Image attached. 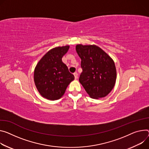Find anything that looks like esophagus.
Masks as SVG:
<instances>
[{"mask_svg": "<svg viewBox=\"0 0 149 149\" xmlns=\"http://www.w3.org/2000/svg\"><path fill=\"white\" fill-rule=\"evenodd\" d=\"M74 77H75V79H77L78 78V74L75 72V73L74 74Z\"/></svg>", "mask_w": 149, "mask_h": 149, "instance_id": "34e87169", "label": "esophagus"}]
</instances>
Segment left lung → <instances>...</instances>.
<instances>
[{
  "label": "left lung",
  "mask_w": 149,
  "mask_h": 149,
  "mask_svg": "<svg viewBox=\"0 0 149 149\" xmlns=\"http://www.w3.org/2000/svg\"><path fill=\"white\" fill-rule=\"evenodd\" d=\"M83 71L79 81L91 98L104 97L113 88L116 70L113 60L99 46L77 45Z\"/></svg>",
  "instance_id": "left-lung-1"
}]
</instances>
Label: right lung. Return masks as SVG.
Here are the masks:
<instances>
[{
  "instance_id": "1",
  "label": "right lung",
  "mask_w": 149,
  "mask_h": 149,
  "mask_svg": "<svg viewBox=\"0 0 149 149\" xmlns=\"http://www.w3.org/2000/svg\"><path fill=\"white\" fill-rule=\"evenodd\" d=\"M70 46H58L49 50L36 65L34 81L36 88L43 97L50 100L61 98L67 87L74 79L62 58Z\"/></svg>"
}]
</instances>
